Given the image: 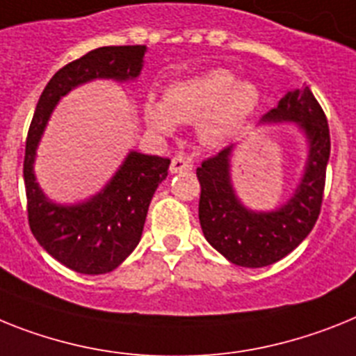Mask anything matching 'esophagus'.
Masks as SVG:
<instances>
[{
	"label": "esophagus",
	"instance_id": "esophagus-1",
	"mask_svg": "<svg viewBox=\"0 0 356 356\" xmlns=\"http://www.w3.org/2000/svg\"><path fill=\"white\" fill-rule=\"evenodd\" d=\"M188 170H192V163L183 157V155H175L172 159V164H170V172L172 173H181V172H188Z\"/></svg>",
	"mask_w": 356,
	"mask_h": 356
}]
</instances>
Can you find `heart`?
<instances>
[{"mask_svg": "<svg viewBox=\"0 0 356 356\" xmlns=\"http://www.w3.org/2000/svg\"><path fill=\"white\" fill-rule=\"evenodd\" d=\"M257 86L248 81L235 83L232 72L217 68L183 81H175L164 92V101L148 97L143 113L148 127L157 134H170L175 122L199 121L204 141H215L228 134L255 110Z\"/></svg>", "mask_w": 356, "mask_h": 356, "instance_id": "obj_1", "label": "heart"}]
</instances>
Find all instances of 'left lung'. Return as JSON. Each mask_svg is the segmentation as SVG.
Masks as SVG:
<instances>
[{
  "label": "left lung",
  "mask_w": 356,
  "mask_h": 356,
  "mask_svg": "<svg viewBox=\"0 0 356 356\" xmlns=\"http://www.w3.org/2000/svg\"><path fill=\"white\" fill-rule=\"evenodd\" d=\"M266 121H297L309 139V159L295 195L270 213L248 211L229 184V148L202 161L197 168L201 184L199 220L211 246L237 266L262 268L291 253L315 226L321 215L325 166L331 141L327 119L309 86L289 92Z\"/></svg>",
  "instance_id": "left-lung-1"
}]
</instances>
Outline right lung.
Returning <instances> with one entry per match:
<instances>
[{
    "instance_id": "add662e5",
    "label": "right lung",
    "mask_w": 356,
    "mask_h": 356,
    "mask_svg": "<svg viewBox=\"0 0 356 356\" xmlns=\"http://www.w3.org/2000/svg\"><path fill=\"white\" fill-rule=\"evenodd\" d=\"M145 50V44L101 47L59 68L44 86L29 128L23 161L29 226L56 261L77 273H108L136 250L155 188L168 175L170 159L132 152L99 195L85 204L58 206L44 199L35 183V146L63 95L95 77L134 79L141 72Z\"/></svg>"
}]
</instances>
